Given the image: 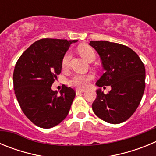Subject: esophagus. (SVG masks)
<instances>
[{"mask_svg":"<svg viewBox=\"0 0 156 156\" xmlns=\"http://www.w3.org/2000/svg\"><path fill=\"white\" fill-rule=\"evenodd\" d=\"M84 91H85L84 90H76V95H79L80 94L83 93Z\"/></svg>","mask_w":156,"mask_h":156,"instance_id":"34e87169","label":"esophagus"}]
</instances>
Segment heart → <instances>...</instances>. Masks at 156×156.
I'll return each instance as SVG.
<instances>
[{"label":"heart","instance_id":"obj_1","mask_svg":"<svg viewBox=\"0 0 156 156\" xmlns=\"http://www.w3.org/2000/svg\"><path fill=\"white\" fill-rule=\"evenodd\" d=\"M80 54L88 62L94 61L95 58V52L91 47L88 45H82L78 48ZM70 59V52H66L64 55L62 60V68H66L69 65V62ZM93 75H81V74H75L68 80V83L70 86L77 89H85L87 87L89 82L93 79Z\"/></svg>","mask_w":156,"mask_h":156}]
</instances>
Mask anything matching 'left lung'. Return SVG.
Returning <instances> with one entry per match:
<instances>
[{"mask_svg":"<svg viewBox=\"0 0 156 156\" xmlns=\"http://www.w3.org/2000/svg\"><path fill=\"white\" fill-rule=\"evenodd\" d=\"M90 45L98 53L105 71L96 85L112 87L108 94L97 90L92 109L105 122L121 123L133 115L142 98L145 87L144 63L125 45L106 41H92Z\"/></svg>","mask_w":156,"mask_h":156,"instance_id":"8db88e82","label":"left lung"}]
</instances>
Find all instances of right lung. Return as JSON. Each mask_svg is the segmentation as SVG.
Here are the masks:
<instances>
[{
    "label": "right lung",
    "instance_id": "obj_1",
    "mask_svg": "<svg viewBox=\"0 0 156 156\" xmlns=\"http://www.w3.org/2000/svg\"><path fill=\"white\" fill-rule=\"evenodd\" d=\"M76 41L41 39L18 59L13 73L15 94L23 113L36 126L51 128L68 115L76 91L63 85L58 95L51 86L61 73L63 56Z\"/></svg>",
    "mask_w": 156,
    "mask_h": 156
}]
</instances>
